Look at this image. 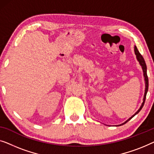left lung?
<instances>
[{
  "mask_svg": "<svg viewBox=\"0 0 154 154\" xmlns=\"http://www.w3.org/2000/svg\"><path fill=\"white\" fill-rule=\"evenodd\" d=\"M135 54L136 55V57H137V59L138 61H139L140 66H142V70H143V72H144V81H145V91H144V98H143V102L142 103L141 106H140V109L137 110V112H135V114H133V116H131V118H129L128 119L127 121H125L124 123H121L120 125H116V126H119V125H122L123 124H125V123H126L128 121H130L131 119L133 117V116H135L136 114H138L140 112V110L142 109V108L143 107V106L144 105V102H145V100H146V94H147V91H148V88H149V79H148V76H147V73H146V63L144 61V58H143V56L140 54V53L139 52V51H138V49L136 46H135Z\"/></svg>",
  "mask_w": 154,
  "mask_h": 154,
  "instance_id": "obj_1",
  "label": "left lung"
}]
</instances>
